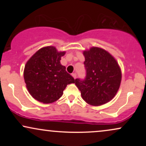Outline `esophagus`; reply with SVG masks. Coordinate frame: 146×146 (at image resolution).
Returning <instances> with one entry per match:
<instances>
[{
  "label": "esophagus",
  "instance_id": "esophagus-1",
  "mask_svg": "<svg viewBox=\"0 0 146 146\" xmlns=\"http://www.w3.org/2000/svg\"><path fill=\"white\" fill-rule=\"evenodd\" d=\"M71 75H72V76L73 77V78H74V79L76 78V77H77V75H76V73H72Z\"/></svg>",
  "mask_w": 146,
  "mask_h": 146
}]
</instances>
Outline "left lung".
Wrapping results in <instances>:
<instances>
[{"label":"left lung","instance_id":"8db88e82","mask_svg":"<svg viewBox=\"0 0 146 146\" xmlns=\"http://www.w3.org/2000/svg\"><path fill=\"white\" fill-rule=\"evenodd\" d=\"M86 70L84 80L76 79L75 85L88 104L98 106L108 103L117 94L121 71L115 58L104 48L93 46L83 52Z\"/></svg>","mask_w":146,"mask_h":146}]
</instances>
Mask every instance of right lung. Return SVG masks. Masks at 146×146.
Masks as SVG:
<instances>
[{
  "instance_id": "add662e5",
  "label": "right lung",
  "mask_w": 146,
  "mask_h": 146,
  "mask_svg": "<svg viewBox=\"0 0 146 146\" xmlns=\"http://www.w3.org/2000/svg\"><path fill=\"white\" fill-rule=\"evenodd\" d=\"M66 53L53 46L41 48L27 62L24 80L29 94L37 101L51 104L63 95V91L75 80L66 71L60 60Z\"/></svg>"
}]
</instances>
